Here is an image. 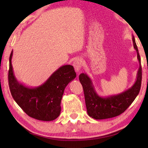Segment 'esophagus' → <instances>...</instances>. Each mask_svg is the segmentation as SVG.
Instances as JSON below:
<instances>
[{"label":"esophagus","instance_id":"esophagus-1","mask_svg":"<svg viewBox=\"0 0 148 148\" xmlns=\"http://www.w3.org/2000/svg\"><path fill=\"white\" fill-rule=\"evenodd\" d=\"M82 65H83V61H82V59L81 58H76L74 60V61L73 62V66L74 67L75 71L76 72H79L81 71Z\"/></svg>","mask_w":148,"mask_h":148}]
</instances>
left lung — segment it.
<instances>
[{
  "mask_svg": "<svg viewBox=\"0 0 148 148\" xmlns=\"http://www.w3.org/2000/svg\"><path fill=\"white\" fill-rule=\"evenodd\" d=\"M134 48L137 53L139 69L134 84L119 94L102 97L97 93L92 80L86 73L79 76L80 83L83 86L87 112L90 117L95 119H104L119 116L126 110L138 95L142 82L141 59L134 36L132 35Z\"/></svg>",
  "mask_w": 148,
  "mask_h": 148,
  "instance_id": "obj_1",
  "label": "left lung"
}]
</instances>
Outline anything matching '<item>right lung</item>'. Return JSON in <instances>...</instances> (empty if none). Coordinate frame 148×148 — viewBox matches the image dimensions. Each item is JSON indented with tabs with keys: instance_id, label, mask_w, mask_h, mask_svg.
<instances>
[{
	"instance_id": "1",
	"label": "right lung",
	"mask_w": 148,
	"mask_h": 148,
	"mask_svg": "<svg viewBox=\"0 0 148 148\" xmlns=\"http://www.w3.org/2000/svg\"><path fill=\"white\" fill-rule=\"evenodd\" d=\"M10 56L8 83L14 101L29 116L41 121H53L61 114V102L70 82L76 77L72 65H63L55 71L44 84L36 87H29L17 81Z\"/></svg>"
}]
</instances>
